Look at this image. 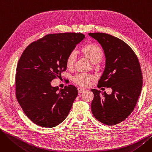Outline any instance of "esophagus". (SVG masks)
<instances>
[{
  "instance_id": "obj_1",
  "label": "esophagus",
  "mask_w": 152,
  "mask_h": 152,
  "mask_svg": "<svg viewBox=\"0 0 152 152\" xmlns=\"http://www.w3.org/2000/svg\"><path fill=\"white\" fill-rule=\"evenodd\" d=\"M77 91L79 93H83L85 91V89L84 88H82V87H78Z\"/></svg>"
}]
</instances>
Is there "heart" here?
I'll use <instances>...</instances> for the list:
<instances>
[{"label": "heart", "mask_w": 152, "mask_h": 152, "mask_svg": "<svg viewBox=\"0 0 152 152\" xmlns=\"http://www.w3.org/2000/svg\"><path fill=\"white\" fill-rule=\"evenodd\" d=\"M83 53L93 63L99 62L102 58L103 51L101 48L95 44H89L84 46L82 49ZM77 58V52L72 50L68 55L66 60V65L68 68L73 66ZM92 76L87 73H80L76 75L73 77V81L77 84L87 86L92 80Z\"/></svg>", "instance_id": "obj_1"}]
</instances>
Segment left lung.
Listing matches in <instances>:
<instances>
[{"mask_svg":"<svg viewBox=\"0 0 152 152\" xmlns=\"http://www.w3.org/2000/svg\"><path fill=\"white\" fill-rule=\"evenodd\" d=\"M102 47L105 68L98 85L111 87L107 94L92 89L93 115L102 123L114 126L124 121L132 112L142 88V75L137 57L120 39L100 33H89Z\"/></svg>","mask_w":152,"mask_h":152,"instance_id":"8db88e82","label":"left lung"}]
</instances>
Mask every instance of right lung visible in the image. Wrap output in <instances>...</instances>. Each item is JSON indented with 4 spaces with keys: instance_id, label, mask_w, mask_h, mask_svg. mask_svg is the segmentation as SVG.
I'll use <instances>...</instances> for the list:
<instances>
[{
    "instance_id": "right-lung-1",
    "label": "right lung",
    "mask_w": 152,
    "mask_h": 152,
    "mask_svg": "<svg viewBox=\"0 0 152 152\" xmlns=\"http://www.w3.org/2000/svg\"><path fill=\"white\" fill-rule=\"evenodd\" d=\"M85 38L81 33L48 34L30 44L18 61L16 97L31 121L53 127L64 121L78 94L73 85L59 89L51 81L66 69V60Z\"/></svg>"
}]
</instances>
